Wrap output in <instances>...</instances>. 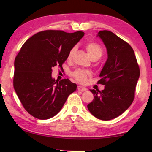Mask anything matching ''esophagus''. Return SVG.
<instances>
[{
    "label": "esophagus",
    "mask_w": 152,
    "mask_h": 152,
    "mask_svg": "<svg viewBox=\"0 0 152 152\" xmlns=\"http://www.w3.org/2000/svg\"><path fill=\"white\" fill-rule=\"evenodd\" d=\"M78 90L79 91H82V92H84V91H87V88H85V87H83L82 86H78Z\"/></svg>",
    "instance_id": "1"
}]
</instances>
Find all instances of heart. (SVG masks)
I'll use <instances>...</instances> for the list:
<instances>
[{"mask_svg": "<svg viewBox=\"0 0 152 152\" xmlns=\"http://www.w3.org/2000/svg\"><path fill=\"white\" fill-rule=\"evenodd\" d=\"M85 47L87 52H88V54L89 55L91 58L94 57H97L99 58L102 56V48L98 43L93 42H91L87 43ZM74 48L71 49L70 51L68 52V56H67V60H70L74 53ZM72 76L78 82H80V83H84V82H86L88 77L91 76V72L88 70H77L74 72Z\"/></svg>", "mask_w": 152, "mask_h": 152, "instance_id": "obj_1", "label": "heart"}]
</instances>
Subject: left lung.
<instances>
[{
    "label": "left lung",
    "instance_id": "8db88e82",
    "mask_svg": "<svg viewBox=\"0 0 152 152\" xmlns=\"http://www.w3.org/2000/svg\"><path fill=\"white\" fill-rule=\"evenodd\" d=\"M97 36L106 46L108 54L97 82L104 85V89L90 90L94 99L87 107L97 119L109 121L119 116L132 104L140 70L128 43L107 30L100 31Z\"/></svg>",
    "mask_w": 152,
    "mask_h": 152
}]
</instances>
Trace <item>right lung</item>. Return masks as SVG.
I'll list each match as a JSON object with an SVG mask.
<instances>
[{"mask_svg": "<svg viewBox=\"0 0 152 152\" xmlns=\"http://www.w3.org/2000/svg\"><path fill=\"white\" fill-rule=\"evenodd\" d=\"M84 35L46 30L36 33L22 45L15 60L14 89L25 109L44 120L60 111L77 85L69 79L56 80L53 67L62 68L68 52Z\"/></svg>", "mask_w": 152, "mask_h": 152, "instance_id": "1", "label": "right lung"}]
</instances>
